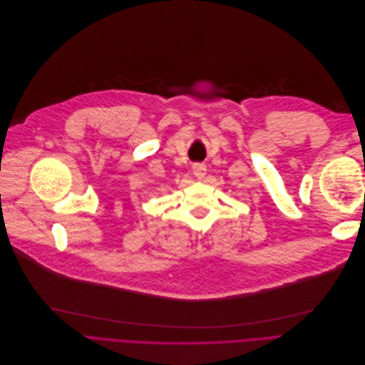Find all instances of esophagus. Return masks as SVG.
<instances>
[{
    "mask_svg": "<svg viewBox=\"0 0 365 365\" xmlns=\"http://www.w3.org/2000/svg\"><path fill=\"white\" fill-rule=\"evenodd\" d=\"M193 172H195L196 178L202 180L205 177V173H206V166L203 163H195L193 165Z\"/></svg>",
    "mask_w": 365,
    "mask_h": 365,
    "instance_id": "34e87169",
    "label": "esophagus"
}]
</instances>
